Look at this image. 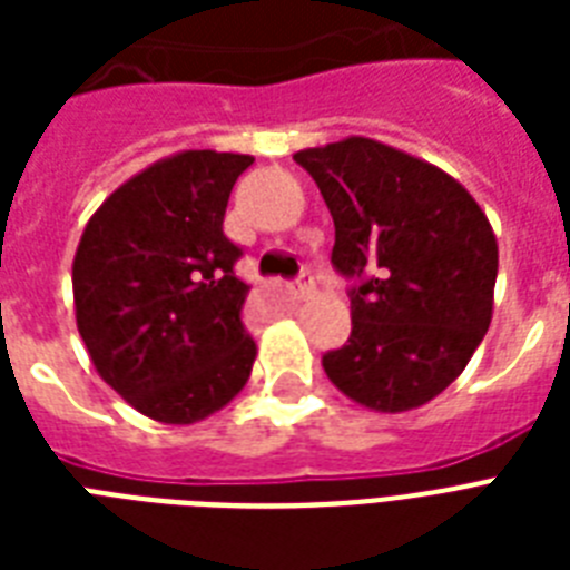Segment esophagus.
<instances>
[{
    "instance_id": "1",
    "label": "esophagus",
    "mask_w": 570,
    "mask_h": 570,
    "mask_svg": "<svg viewBox=\"0 0 570 570\" xmlns=\"http://www.w3.org/2000/svg\"><path fill=\"white\" fill-rule=\"evenodd\" d=\"M289 289H293V295H295V298H298V302H307V298H311V295H313L311 275H307V272H302V277H298V281H295V284L289 286Z\"/></svg>"
}]
</instances>
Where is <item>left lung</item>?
Wrapping results in <instances>:
<instances>
[{"label":"left lung","instance_id":"1","mask_svg":"<svg viewBox=\"0 0 570 570\" xmlns=\"http://www.w3.org/2000/svg\"><path fill=\"white\" fill-rule=\"evenodd\" d=\"M334 218V266L352 289V337L322 357L357 405L402 414L464 373L494 316V227L455 177L420 156L348 136L293 156Z\"/></svg>","mask_w":570,"mask_h":570}]
</instances>
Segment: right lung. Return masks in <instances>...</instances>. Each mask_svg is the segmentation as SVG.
Listing matches in <instances>:
<instances>
[{
	"label": "right lung",
	"instance_id": "obj_1",
	"mask_svg": "<svg viewBox=\"0 0 570 570\" xmlns=\"http://www.w3.org/2000/svg\"><path fill=\"white\" fill-rule=\"evenodd\" d=\"M250 165L245 154L180 150L120 183L85 224L76 328L97 375L156 423H200L250 379V286L233 275L242 250L222 230Z\"/></svg>",
	"mask_w": 570,
	"mask_h": 570
}]
</instances>
